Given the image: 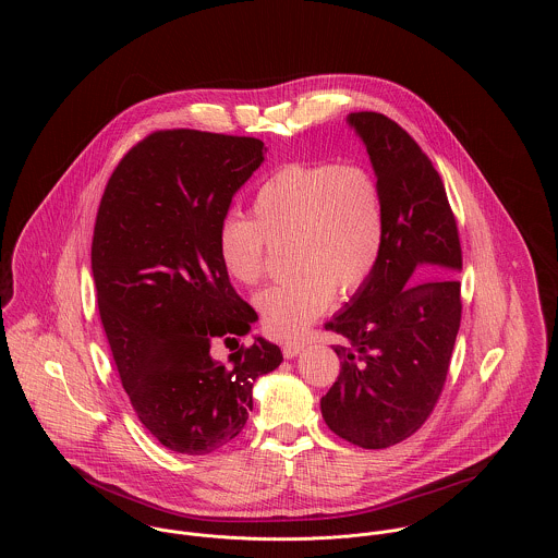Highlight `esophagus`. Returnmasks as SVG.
Here are the masks:
<instances>
[{
  "label": "esophagus",
  "mask_w": 558,
  "mask_h": 558,
  "mask_svg": "<svg viewBox=\"0 0 558 558\" xmlns=\"http://www.w3.org/2000/svg\"><path fill=\"white\" fill-rule=\"evenodd\" d=\"M303 350H305V341H288V343H283V356L286 359H294Z\"/></svg>",
  "instance_id": "obj_1"
}]
</instances>
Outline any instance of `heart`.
<instances>
[{
  "label": "heart",
  "instance_id": "1",
  "mask_svg": "<svg viewBox=\"0 0 558 558\" xmlns=\"http://www.w3.org/2000/svg\"><path fill=\"white\" fill-rule=\"evenodd\" d=\"M253 219L230 213L217 230L223 270L242 286L264 272L268 240L290 239L299 272L255 296L264 328L296 337L332 303L374 275L387 236L385 195L378 178L361 165L290 162L255 189Z\"/></svg>",
  "mask_w": 558,
  "mask_h": 558
}]
</instances>
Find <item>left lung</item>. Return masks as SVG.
<instances>
[{
  "mask_svg": "<svg viewBox=\"0 0 558 558\" xmlns=\"http://www.w3.org/2000/svg\"><path fill=\"white\" fill-rule=\"evenodd\" d=\"M383 186L387 236L369 281L326 324L341 372L319 399L326 425L363 449L412 436L442 391L462 318V248L445 184L383 113L345 118Z\"/></svg>",
  "mask_w": 558,
  "mask_h": 558,
  "instance_id": "obj_1",
  "label": "left lung"
}]
</instances>
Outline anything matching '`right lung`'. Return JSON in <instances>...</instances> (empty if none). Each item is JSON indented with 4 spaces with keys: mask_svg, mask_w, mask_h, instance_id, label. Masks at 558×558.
I'll use <instances>...</instances> for the list:
<instances>
[{
    "mask_svg": "<svg viewBox=\"0 0 558 558\" xmlns=\"http://www.w3.org/2000/svg\"><path fill=\"white\" fill-rule=\"evenodd\" d=\"M264 153L253 137L159 131L120 160L98 206L92 272L122 387L144 427L182 456L239 438L255 380L283 361L257 335L232 365L210 352L257 319L221 266L217 230Z\"/></svg>",
    "mask_w": 558,
    "mask_h": 558,
    "instance_id": "obj_1",
    "label": "right lung"
}]
</instances>
